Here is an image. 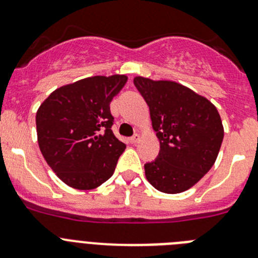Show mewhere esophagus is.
I'll return each instance as SVG.
<instances>
[{"instance_id":"esophagus-1","label":"esophagus","mask_w":258,"mask_h":258,"mask_svg":"<svg viewBox=\"0 0 258 258\" xmlns=\"http://www.w3.org/2000/svg\"><path fill=\"white\" fill-rule=\"evenodd\" d=\"M129 141H131L132 145H137V143H138V142L141 141V136H139V134H134V136L132 137V138L129 139Z\"/></svg>"}]
</instances>
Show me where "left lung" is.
Wrapping results in <instances>:
<instances>
[{"instance_id":"1","label":"left lung","mask_w":258,"mask_h":258,"mask_svg":"<svg viewBox=\"0 0 258 258\" xmlns=\"http://www.w3.org/2000/svg\"><path fill=\"white\" fill-rule=\"evenodd\" d=\"M133 82L150 107L160 141L157 158L145 165L146 178L162 193L185 192L209 172L219 155L224 126L217 108L176 82L143 77Z\"/></svg>"}]
</instances>
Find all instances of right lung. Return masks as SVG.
Instances as JSON below:
<instances>
[{
	"mask_svg": "<svg viewBox=\"0 0 258 258\" xmlns=\"http://www.w3.org/2000/svg\"><path fill=\"white\" fill-rule=\"evenodd\" d=\"M126 75L86 78L52 92L35 115L38 145L56 175L80 190L112 176L126 146L113 136L110 102Z\"/></svg>",
	"mask_w": 258,
	"mask_h": 258,
	"instance_id": "right-lung-1",
	"label": "right lung"
}]
</instances>
